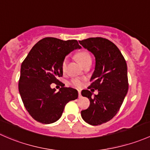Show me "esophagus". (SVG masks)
I'll use <instances>...</instances> for the list:
<instances>
[{
	"label": "esophagus",
	"mask_w": 150,
	"mask_h": 150,
	"mask_svg": "<svg viewBox=\"0 0 150 150\" xmlns=\"http://www.w3.org/2000/svg\"><path fill=\"white\" fill-rule=\"evenodd\" d=\"M78 93H79V98H81V91L79 90L78 91Z\"/></svg>",
	"instance_id": "obj_1"
}]
</instances>
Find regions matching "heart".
I'll return each mask as SVG.
<instances>
[{"mask_svg": "<svg viewBox=\"0 0 150 150\" xmlns=\"http://www.w3.org/2000/svg\"><path fill=\"white\" fill-rule=\"evenodd\" d=\"M76 58L81 63V64L83 66H85L86 64H89V63H92V58H91L90 55L86 50H81V51L78 52L75 55ZM68 65V60L67 58H64L61 62V70L62 71L65 73L66 71V69H67ZM69 84L71 86H74L76 88H81L84 86V80L81 78H74L69 81Z\"/></svg>", "mask_w": 150, "mask_h": 150, "instance_id": "heart-1", "label": "heart"}]
</instances>
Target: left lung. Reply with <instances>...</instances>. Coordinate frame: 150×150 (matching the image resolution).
Listing matches in <instances>:
<instances>
[{"mask_svg": "<svg viewBox=\"0 0 150 150\" xmlns=\"http://www.w3.org/2000/svg\"><path fill=\"white\" fill-rule=\"evenodd\" d=\"M79 42L96 61L90 86L81 91L90 105L81 115L87 123L98 126L112 119L120 110L129 89L127 65L118 47L108 39L90 38ZM89 89H98V94L92 96Z\"/></svg>", "mask_w": 150, "mask_h": 150, "instance_id": "obj_1", "label": "left lung"}]
</instances>
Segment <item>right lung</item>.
<instances>
[{
  "label": "right lung",
  "instance_id": "right-lung-1",
  "mask_svg": "<svg viewBox=\"0 0 150 150\" xmlns=\"http://www.w3.org/2000/svg\"><path fill=\"white\" fill-rule=\"evenodd\" d=\"M81 48L76 40L45 38L33 46L22 62L18 91L29 115L40 123L49 124L61 118L66 105L78 98L76 89L61 86L58 92L50 84L60 82L61 62L74 49Z\"/></svg>",
  "mask_w": 150,
  "mask_h": 150
}]
</instances>
